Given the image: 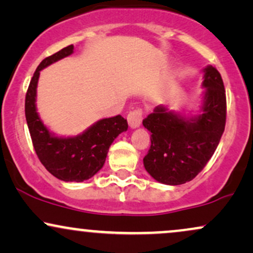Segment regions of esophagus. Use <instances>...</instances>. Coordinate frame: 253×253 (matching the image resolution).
Instances as JSON below:
<instances>
[{
  "label": "esophagus",
  "mask_w": 253,
  "mask_h": 253,
  "mask_svg": "<svg viewBox=\"0 0 253 253\" xmlns=\"http://www.w3.org/2000/svg\"><path fill=\"white\" fill-rule=\"evenodd\" d=\"M127 121H128L130 128H136V127L140 126L141 121H143V110L134 109L129 112L127 115Z\"/></svg>",
  "instance_id": "34e87169"
}]
</instances>
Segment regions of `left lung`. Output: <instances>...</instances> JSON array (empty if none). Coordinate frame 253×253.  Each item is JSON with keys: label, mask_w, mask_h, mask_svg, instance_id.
<instances>
[{"label": "left lung", "mask_w": 253, "mask_h": 253, "mask_svg": "<svg viewBox=\"0 0 253 253\" xmlns=\"http://www.w3.org/2000/svg\"><path fill=\"white\" fill-rule=\"evenodd\" d=\"M201 113L185 118L157 106L143 120L151 132L144 167L156 181L169 185L189 182L201 172L215 152L226 125V94L221 75L214 66L203 70Z\"/></svg>", "instance_id": "8db88e82"}]
</instances>
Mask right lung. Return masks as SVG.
Wrapping results in <instances>:
<instances>
[{"label": "right lung", "mask_w": 253, "mask_h": 253, "mask_svg": "<svg viewBox=\"0 0 253 253\" xmlns=\"http://www.w3.org/2000/svg\"><path fill=\"white\" fill-rule=\"evenodd\" d=\"M74 52V45L45 58L34 72L25 100V114L34 150L48 172L65 182H83L102 169L109 146L128 128L121 115L102 119L76 136H56L40 120L37 112V85L40 71Z\"/></svg>", "instance_id": "obj_1"}]
</instances>
